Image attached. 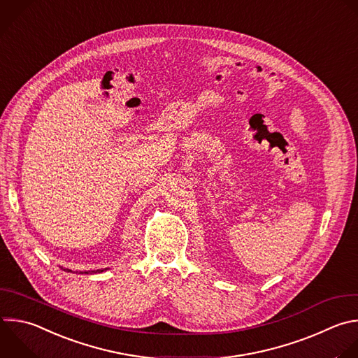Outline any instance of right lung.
<instances>
[{"label":"right lung","mask_w":358,"mask_h":358,"mask_svg":"<svg viewBox=\"0 0 358 358\" xmlns=\"http://www.w3.org/2000/svg\"><path fill=\"white\" fill-rule=\"evenodd\" d=\"M105 270H106V268H105ZM66 271H70V270H66ZM102 271H103V270H96V271H91V273H102ZM84 273H85V274H88L87 271H84Z\"/></svg>","instance_id":"right-lung-1"}]
</instances>
